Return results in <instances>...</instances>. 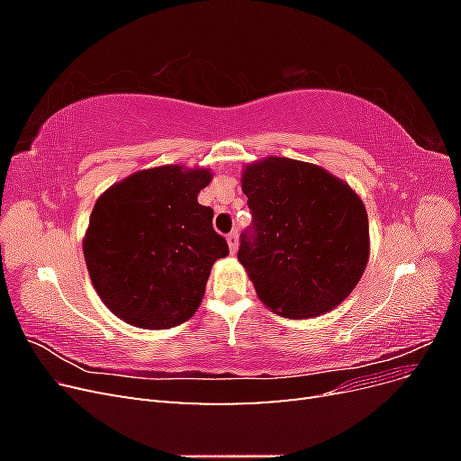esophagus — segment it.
Wrapping results in <instances>:
<instances>
[{
	"label": "esophagus",
	"instance_id": "obj_1",
	"mask_svg": "<svg viewBox=\"0 0 461 461\" xmlns=\"http://www.w3.org/2000/svg\"><path fill=\"white\" fill-rule=\"evenodd\" d=\"M227 242L230 248V254H236V249H239V232L232 230L227 234Z\"/></svg>",
	"mask_w": 461,
	"mask_h": 461
}]
</instances>
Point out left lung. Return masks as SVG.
Returning <instances> with one entry per match:
<instances>
[{
  "label": "left lung",
  "mask_w": 461,
  "mask_h": 461,
  "mask_svg": "<svg viewBox=\"0 0 461 461\" xmlns=\"http://www.w3.org/2000/svg\"><path fill=\"white\" fill-rule=\"evenodd\" d=\"M242 190L252 225L239 259L259 300L290 319L339 305L369 259V222L357 194L317 165L267 158L248 165Z\"/></svg>",
  "instance_id": "left-lung-1"
}]
</instances>
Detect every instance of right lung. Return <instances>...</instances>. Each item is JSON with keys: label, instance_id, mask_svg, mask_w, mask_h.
Instances as JSON below:
<instances>
[{"label": "right lung", "instance_id": "1", "mask_svg": "<svg viewBox=\"0 0 461 461\" xmlns=\"http://www.w3.org/2000/svg\"><path fill=\"white\" fill-rule=\"evenodd\" d=\"M212 180L178 165L134 173L95 202L85 239L94 288L129 325L169 329L190 319L213 263L229 244L213 229V209L198 203Z\"/></svg>", "mask_w": 461, "mask_h": 461}]
</instances>
